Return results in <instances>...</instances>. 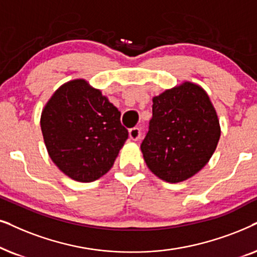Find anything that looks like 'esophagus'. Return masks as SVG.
<instances>
[{
    "label": "esophagus",
    "mask_w": 257,
    "mask_h": 257,
    "mask_svg": "<svg viewBox=\"0 0 257 257\" xmlns=\"http://www.w3.org/2000/svg\"><path fill=\"white\" fill-rule=\"evenodd\" d=\"M140 136H141V131H140L138 126H134V128H132L131 131H129V138H131L133 141H138Z\"/></svg>",
    "instance_id": "1"
}]
</instances>
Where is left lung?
Instances as JSON below:
<instances>
[{"instance_id":"left-lung-1","label":"left lung","mask_w":257,"mask_h":257,"mask_svg":"<svg viewBox=\"0 0 257 257\" xmlns=\"http://www.w3.org/2000/svg\"><path fill=\"white\" fill-rule=\"evenodd\" d=\"M221 136L206 90L183 82L153 97V117L141 145L147 166L169 183L182 182L209 162Z\"/></svg>"}]
</instances>
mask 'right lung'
<instances>
[{
	"label": "right lung",
	"mask_w": 257,
	"mask_h": 257,
	"mask_svg": "<svg viewBox=\"0 0 257 257\" xmlns=\"http://www.w3.org/2000/svg\"><path fill=\"white\" fill-rule=\"evenodd\" d=\"M121 112L83 78L61 85L44 105L41 129L50 159L78 182H93L109 172L128 131Z\"/></svg>",
	"instance_id": "obj_1"
}]
</instances>
